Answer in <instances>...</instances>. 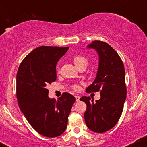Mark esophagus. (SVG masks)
Here are the masks:
<instances>
[{
  "label": "esophagus",
  "mask_w": 147,
  "mask_h": 147,
  "mask_svg": "<svg viewBox=\"0 0 147 147\" xmlns=\"http://www.w3.org/2000/svg\"><path fill=\"white\" fill-rule=\"evenodd\" d=\"M75 97L76 101H77V102H79V99H80V97H79V95H75Z\"/></svg>",
  "instance_id": "34e87169"
}]
</instances>
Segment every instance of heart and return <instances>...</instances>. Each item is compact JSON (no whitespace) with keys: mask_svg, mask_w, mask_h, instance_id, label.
<instances>
[{"mask_svg":"<svg viewBox=\"0 0 147 147\" xmlns=\"http://www.w3.org/2000/svg\"><path fill=\"white\" fill-rule=\"evenodd\" d=\"M73 61H74V63H75V65L77 67V68H78L79 66H80V65H82L83 63H87V59L83 56H81V55H77V56H75V57H74ZM78 88L79 87L76 85H75L73 86V88L75 89V90H77V89H78Z\"/></svg>","mask_w":147,"mask_h":147,"instance_id":"heart-1","label":"heart"}]
</instances>
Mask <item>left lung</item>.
Returning <instances> with one entry per match:
<instances>
[{"label": "left lung", "mask_w": 147, "mask_h": 147, "mask_svg": "<svg viewBox=\"0 0 147 147\" xmlns=\"http://www.w3.org/2000/svg\"><path fill=\"white\" fill-rule=\"evenodd\" d=\"M95 49L99 55L97 76L87 92L100 91L101 98L93 102L90 97H82L86 104L84 119L93 132L104 133L115 126L122 115L126 97L125 70L117 52L110 45L94 41L87 46Z\"/></svg>", "instance_id": "obj_1"}]
</instances>
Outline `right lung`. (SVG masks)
I'll use <instances>...</instances> for the list:
<instances>
[{
	"instance_id": "right-lung-1",
	"label": "right lung",
	"mask_w": 147,
	"mask_h": 147,
	"mask_svg": "<svg viewBox=\"0 0 147 147\" xmlns=\"http://www.w3.org/2000/svg\"><path fill=\"white\" fill-rule=\"evenodd\" d=\"M69 47L40 46L22 61L16 75V97L20 109L30 124L42 136H59L65 131L75 102L63 92L57 101L50 99L47 87L57 79L56 65Z\"/></svg>"
}]
</instances>
